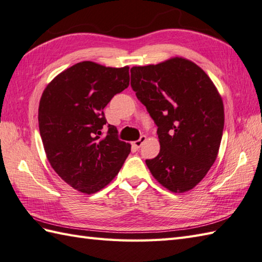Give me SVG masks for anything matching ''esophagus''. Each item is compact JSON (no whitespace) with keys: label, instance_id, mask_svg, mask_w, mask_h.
<instances>
[{"label":"esophagus","instance_id":"34e87169","mask_svg":"<svg viewBox=\"0 0 262 262\" xmlns=\"http://www.w3.org/2000/svg\"><path fill=\"white\" fill-rule=\"evenodd\" d=\"M146 140H147V137H146V136H141L140 139H139V140H137V141H135V142L132 143L133 147H135L136 149H139V148H140V147L142 146V144L144 143V141H146Z\"/></svg>","mask_w":262,"mask_h":262}]
</instances>
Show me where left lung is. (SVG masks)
<instances>
[{"instance_id": "obj_1", "label": "left lung", "mask_w": 262, "mask_h": 262, "mask_svg": "<svg viewBox=\"0 0 262 262\" xmlns=\"http://www.w3.org/2000/svg\"><path fill=\"white\" fill-rule=\"evenodd\" d=\"M131 86L158 126L160 151L146 160L151 175L172 193L193 189L216 160L222 140L224 106L217 89L183 57L132 67Z\"/></svg>"}]
</instances>
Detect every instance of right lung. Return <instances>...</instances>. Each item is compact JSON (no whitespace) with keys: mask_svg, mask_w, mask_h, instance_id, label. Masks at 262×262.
Returning <instances> with one entry per match:
<instances>
[{"mask_svg":"<svg viewBox=\"0 0 262 262\" xmlns=\"http://www.w3.org/2000/svg\"><path fill=\"white\" fill-rule=\"evenodd\" d=\"M130 82L129 67L82 61L67 68L46 87L38 110L46 156L63 182L94 194L118 175L131 144L118 139L103 110Z\"/></svg>","mask_w":262,"mask_h":262,"instance_id":"right-lung-1","label":"right lung"}]
</instances>
